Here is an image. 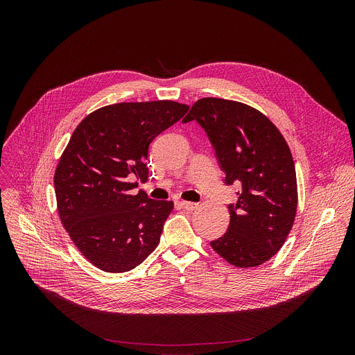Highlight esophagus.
Returning a JSON list of instances; mask_svg holds the SVG:
<instances>
[{
    "label": "esophagus",
    "mask_w": 355,
    "mask_h": 355,
    "mask_svg": "<svg viewBox=\"0 0 355 355\" xmlns=\"http://www.w3.org/2000/svg\"><path fill=\"white\" fill-rule=\"evenodd\" d=\"M180 205L187 211H193L199 207V204H196V202H189V200H180Z\"/></svg>",
    "instance_id": "1"
}]
</instances>
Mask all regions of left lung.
I'll return each mask as SVG.
<instances>
[{
	"instance_id": "left-lung-1",
	"label": "left lung",
	"mask_w": 355,
	"mask_h": 355,
	"mask_svg": "<svg viewBox=\"0 0 355 355\" xmlns=\"http://www.w3.org/2000/svg\"><path fill=\"white\" fill-rule=\"evenodd\" d=\"M193 119L208 133L226 184L240 185L237 204L229 205L227 232L211 245L234 267L261 266L284 245L296 216L289 146L263 112L239 101L200 98L182 122Z\"/></svg>"
}]
</instances>
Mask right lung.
Listing matches in <instances>:
<instances>
[{
    "label": "right lung",
    "mask_w": 355,
    "mask_h": 355,
    "mask_svg": "<svg viewBox=\"0 0 355 355\" xmlns=\"http://www.w3.org/2000/svg\"><path fill=\"white\" fill-rule=\"evenodd\" d=\"M188 105L146 101L107 105L88 114L73 132L55 171L60 220L81 254L107 272H126L153 251L173 200L144 191L148 144L180 121Z\"/></svg>",
    "instance_id": "1"
}]
</instances>
